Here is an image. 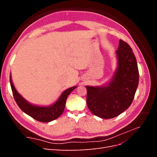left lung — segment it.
<instances>
[{"mask_svg":"<svg viewBox=\"0 0 157 157\" xmlns=\"http://www.w3.org/2000/svg\"><path fill=\"white\" fill-rule=\"evenodd\" d=\"M117 67L111 78L101 86H86V103L94 115L113 118L130 106L139 84L136 57L126 42L119 40Z\"/></svg>","mask_w":157,"mask_h":157,"instance_id":"8db88e82","label":"left lung"}]
</instances>
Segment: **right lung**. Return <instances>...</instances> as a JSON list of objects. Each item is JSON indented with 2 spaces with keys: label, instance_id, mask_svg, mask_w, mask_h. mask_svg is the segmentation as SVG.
Listing matches in <instances>:
<instances>
[{
  "label": "right lung",
  "instance_id": "add662e5",
  "mask_svg": "<svg viewBox=\"0 0 157 157\" xmlns=\"http://www.w3.org/2000/svg\"><path fill=\"white\" fill-rule=\"evenodd\" d=\"M10 82L13 98L19 107L27 115L42 122H49L58 118L64 111L68 96L73 90L77 88V86H75L64 90L57 101L53 104L50 105L42 106L32 104L22 97L14 86L11 74L10 75Z\"/></svg>",
  "mask_w": 157,
  "mask_h": 157
}]
</instances>
